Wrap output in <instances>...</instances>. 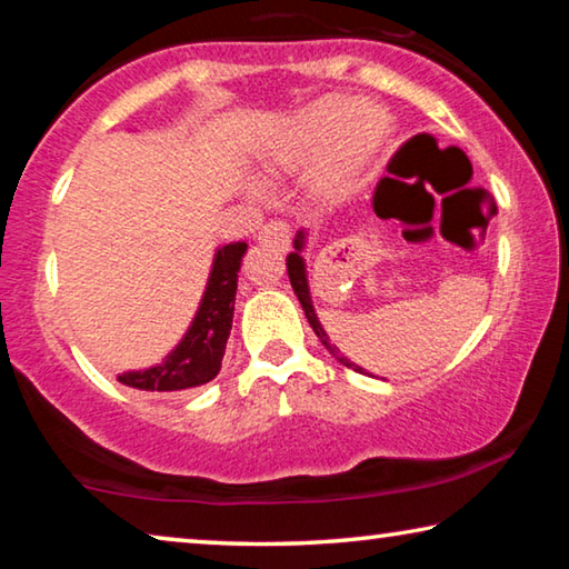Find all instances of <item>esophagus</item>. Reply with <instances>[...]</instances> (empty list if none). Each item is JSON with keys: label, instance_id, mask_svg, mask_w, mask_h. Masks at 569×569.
<instances>
[{"label": "esophagus", "instance_id": "esophagus-1", "mask_svg": "<svg viewBox=\"0 0 569 569\" xmlns=\"http://www.w3.org/2000/svg\"><path fill=\"white\" fill-rule=\"evenodd\" d=\"M258 240H261V243L288 246L291 243V230H288V226L281 223V220H273V223H266L261 230H258Z\"/></svg>", "mask_w": 569, "mask_h": 569}]
</instances>
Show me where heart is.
Instances as JSON below:
<instances>
[{
    "instance_id": "b5f03b06",
    "label": "heart",
    "mask_w": 569,
    "mask_h": 569,
    "mask_svg": "<svg viewBox=\"0 0 569 569\" xmlns=\"http://www.w3.org/2000/svg\"><path fill=\"white\" fill-rule=\"evenodd\" d=\"M393 118L377 102H353L346 94H319L273 124L258 148V168L268 178L306 170V190L321 206L353 198L389 146ZM248 196L261 188L246 182Z\"/></svg>"
}]
</instances>
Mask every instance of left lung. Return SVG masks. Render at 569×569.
Returning <instances> with one entry per match:
<instances>
[{
	"mask_svg": "<svg viewBox=\"0 0 569 569\" xmlns=\"http://www.w3.org/2000/svg\"><path fill=\"white\" fill-rule=\"evenodd\" d=\"M306 248H308V228H301V230H298V233H296V238H293V253L286 258L288 278H291L293 293L298 296V301H301V308H303V313H306L308 323H311V329L316 331V336H319V339H321V343L326 346V349H329V351L336 356V359H339L343 366H349V369H353V371H361V373H363L361 366H356V363H351L349 359H346V356L339 351V346L331 343L329 333L323 331V326H321V321H319V313H316V308H313L311 286H308V271H306V258H303Z\"/></svg>",
	"mask_w": 569,
	"mask_h": 569,
	"instance_id": "obj_1",
	"label": "left lung"
}]
</instances>
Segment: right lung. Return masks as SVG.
<instances>
[{
	"instance_id": "right-lung-1",
	"label": "right lung",
	"mask_w": 569,
	"mask_h": 569,
	"mask_svg": "<svg viewBox=\"0 0 569 569\" xmlns=\"http://www.w3.org/2000/svg\"><path fill=\"white\" fill-rule=\"evenodd\" d=\"M246 250V240L216 248L206 291L200 296L188 331L160 363L118 373L120 383L140 391H182L218 377L228 336L233 329L238 273Z\"/></svg>"
}]
</instances>
